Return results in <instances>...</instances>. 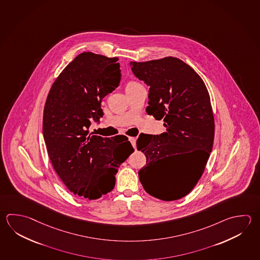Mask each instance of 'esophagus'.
Segmentation results:
<instances>
[{
  "mask_svg": "<svg viewBox=\"0 0 260 260\" xmlns=\"http://www.w3.org/2000/svg\"><path fill=\"white\" fill-rule=\"evenodd\" d=\"M128 141L133 144V148L136 149V138L131 137L128 138Z\"/></svg>",
  "mask_w": 260,
  "mask_h": 260,
  "instance_id": "obj_1",
  "label": "esophagus"
}]
</instances>
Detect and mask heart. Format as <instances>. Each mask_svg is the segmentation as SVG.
<instances>
[{
    "label": "heart",
    "mask_w": 260,
    "mask_h": 260,
    "mask_svg": "<svg viewBox=\"0 0 260 260\" xmlns=\"http://www.w3.org/2000/svg\"><path fill=\"white\" fill-rule=\"evenodd\" d=\"M138 83H133V82H132V83H128L127 84V86H134V85H137Z\"/></svg>",
    "instance_id": "heart-1"
}]
</instances>
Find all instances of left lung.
Masks as SVG:
<instances>
[{
  "label": "left lung",
  "instance_id": "8db88e82",
  "mask_svg": "<svg viewBox=\"0 0 260 260\" xmlns=\"http://www.w3.org/2000/svg\"><path fill=\"white\" fill-rule=\"evenodd\" d=\"M133 74L147 84L149 115L164 119L167 132L141 134L138 151L146 156L140 181L151 196L177 201L196 186L205 169L214 139V118L205 83L181 59L167 57L145 62L131 61ZM184 156L173 170L174 157Z\"/></svg>",
  "mask_w": 260,
  "mask_h": 260
}]
</instances>
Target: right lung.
Instances as JSON below:
<instances>
[{
    "instance_id": "right-lung-1",
    "label": "right lung",
    "mask_w": 260,
    "mask_h": 260,
    "mask_svg": "<svg viewBox=\"0 0 260 260\" xmlns=\"http://www.w3.org/2000/svg\"><path fill=\"white\" fill-rule=\"evenodd\" d=\"M118 60L81 53L55 80L45 104L43 135L51 164L70 191L90 201L112 190L118 168L134 152L126 136L89 133L103 118V98L119 85Z\"/></svg>"
}]
</instances>
